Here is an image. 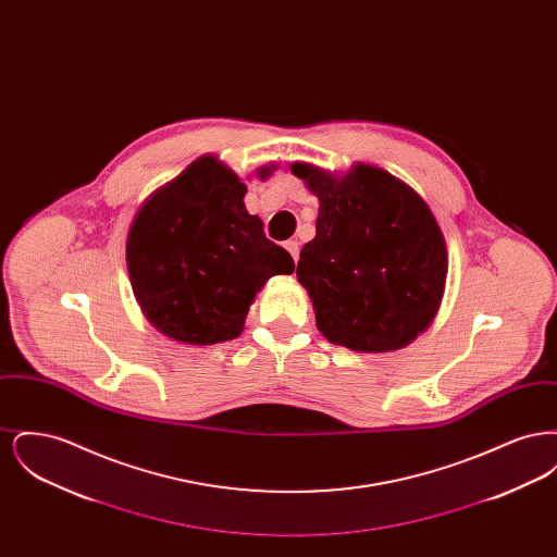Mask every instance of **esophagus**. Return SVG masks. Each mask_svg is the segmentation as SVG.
I'll return each mask as SVG.
<instances>
[{"instance_id": "34e87169", "label": "esophagus", "mask_w": 557, "mask_h": 557, "mask_svg": "<svg viewBox=\"0 0 557 557\" xmlns=\"http://www.w3.org/2000/svg\"><path fill=\"white\" fill-rule=\"evenodd\" d=\"M286 250L290 252L292 259H294V263H296V261H298V255H300V244H298L296 239H288V242H286Z\"/></svg>"}]
</instances>
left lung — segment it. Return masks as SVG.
Instances as JSON below:
<instances>
[{
  "label": "left lung",
  "instance_id": "obj_1",
  "mask_svg": "<svg viewBox=\"0 0 557 557\" xmlns=\"http://www.w3.org/2000/svg\"><path fill=\"white\" fill-rule=\"evenodd\" d=\"M290 169L319 198L318 232L296 267L319 332L359 352L413 343L436 318L449 269L422 196L361 162L343 177L307 162Z\"/></svg>",
  "mask_w": 557,
  "mask_h": 557
}]
</instances>
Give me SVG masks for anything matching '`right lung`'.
Listing matches in <instances>:
<instances>
[{
	"label": "right lung",
	"mask_w": 557,
	"mask_h": 557,
	"mask_svg": "<svg viewBox=\"0 0 557 557\" xmlns=\"http://www.w3.org/2000/svg\"><path fill=\"white\" fill-rule=\"evenodd\" d=\"M273 166L259 169L265 180ZM246 186L216 157L194 160L135 214L127 269L135 300L164 336L186 345L238 338L257 292L294 271L244 207Z\"/></svg>",
	"instance_id": "obj_1"
}]
</instances>
